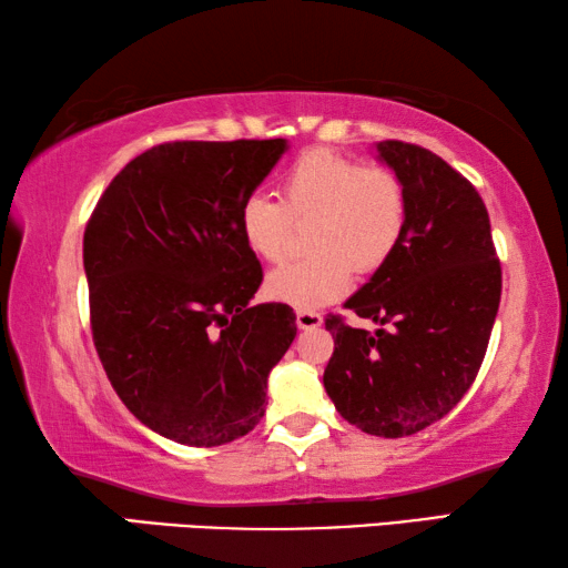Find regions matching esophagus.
Returning <instances> with one entry per match:
<instances>
[{
	"label": "esophagus",
	"instance_id": "esophagus-1",
	"mask_svg": "<svg viewBox=\"0 0 568 568\" xmlns=\"http://www.w3.org/2000/svg\"><path fill=\"white\" fill-rule=\"evenodd\" d=\"M295 325L301 331H311V328H321L323 325V315L315 311H297L295 313Z\"/></svg>",
	"mask_w": 568,
	"mask_h": 568
}]
</instances>
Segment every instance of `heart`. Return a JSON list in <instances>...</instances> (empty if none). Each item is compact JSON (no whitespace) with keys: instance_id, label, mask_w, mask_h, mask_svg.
Masks as SVG:
<instances>
[{"instance_id":"heart-1","label":"heart","mask_w":568,"mask_h":568,"mask_svg":"<svg viewBox=\"0 0 568 568\" xmlns=\"http://www.w3.org/2000/svg\"><path fill=\"white\" fill-rule=\"evenodd\" d=\"M295 223H311V257L283 263L265 291L277 303L311 311L348 291L353 273H376L390 261L406 230V190L386 168L328 150L307 152L283 178V203L253 192L237 213L240 237L261 261L285 255Z\"/></svg>"}]
</instances>
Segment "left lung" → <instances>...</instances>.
Listing matches in <instances>:
<instances>
[{
  "instance_id": "obj_1",
  "label": "left lung",
  "mask_w": 568,
  "mask_h": 568,
  "mask_svg": "<svg viewBox=\"0 0 568 568\" xmlns=\"http://www.w3.org/2000/svg\"><path fill=\"white\" fill-rule=\"evenodd\" d=\"M406 190V230L390 261L345 307L376 331L325 318L335 351L323 386L371 436L403 438L436 423L476 381L501 303V263L476 187L410 142L376 145Z\"/></svg>"
}]
</instances>
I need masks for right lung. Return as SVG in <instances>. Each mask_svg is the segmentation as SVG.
I'll use <instances>...</instances> for the list:
<instances>
[{
    "instance_id": "right-lung-1",
    "label": "right lung",
    "mask_w": 568,
    "mask_h": 568,
    "mask_svg": "<svg viewBox=\"0 0 568 568\" xmlns=\"http://www.w3.org/2000/svg\"><path fill=\"white\" fill-rule=\"evenodd\" d=\"M287 142H165L134 158L84 227L92 341L134 418L182 446H223L265 413L295 338L291 305H250L263 267L237 213Z\"/></svg>"
}]
</instances>
